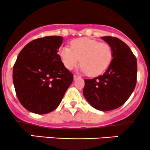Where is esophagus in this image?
<instances>
[{"mask_svg":"<svg viewBox=\"0 0 150 150\" xmlns=\"http://www.w3.org/2000/svg\"><path fill=\"white\" fill-rule=\"evenodd\" d=\"M77 78H79L78 76H76V75H74V80H76V79Z\"/></svg>","mask_w":150,"mask_h":150,"instance_id":"1","label":"esophagus"}]
</instances>
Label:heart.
<instances>
[{
  "instance_id": "1",
  "label": "heart",
  "mask_w": 150,
  "mask_h": 150,
  "mask_svg": "<svg viewBox=\"0 0 150 150\" xmlns=\"http://www.w3.org/2000/svg\"><path fill=\"white\" fill-rule=\"evenodd\" d=\"M58 54L65 67L69 70L81 63L80 71L90 76L101 74L107 69L113 57L112 49L106 43L80 38L73 40L71 48L63 46L59 49Z\"/></svg>"
}]
</instances>
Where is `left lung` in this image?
<instances>
[{
	"instance_id": "8db88e82",
	"label": "left lung",
	"mask_w": 150,
	"mask_h": 150,
	"mask_svg": "<svg viewBox=\"0 0 150 150\" xmlns=\"http://www.w3.org/2000/svg\"><path fill=\"white\" fill-rule=\"evenodd\" d=\"M101 38L112 47L113 58L103 75L84 79L83 95L93 108L107 112L123 105L134 90L137 60L120 39L112 36Z\"/></svg>"
}]
</instances>
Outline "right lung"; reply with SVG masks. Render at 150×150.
Masks as SVG:
<instances>
[{
  "instance_id": "obj_1",
  "label": "right lung",
  "mask_w": 150,
  "mask_h": 150,
  "mask_svg": "<svg viewBox=\"0 0 150 150\" xmlns=\"http://www.w3.org/2000/svg\"><path fill=\"white\" fill-rule=\"evenodd\" d=\"M62 36H47L28 43L17 56L13 83L21 104L33 113H50L61 102L73 74L57 54Z\"/></svg>"
}]
</instances>
